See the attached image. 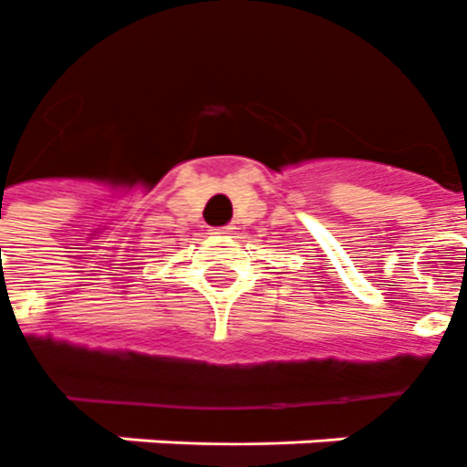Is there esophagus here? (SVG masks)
<instances>
[{
    "label": "esophagus",
    "instance_id": "34e87169",
    "mask_svg": "<svg viewBox=\"0 0 467 467\" xmlns=\"http://www.w3.org/2000/svg\"><path fill=\"white\" fill-rule=\"evenodd\" d=\"M212 234H234V226H219V229H212Z\"/></svg>",
    "mask_w": 467,
    "mask_h": 467
}]
</instances>
